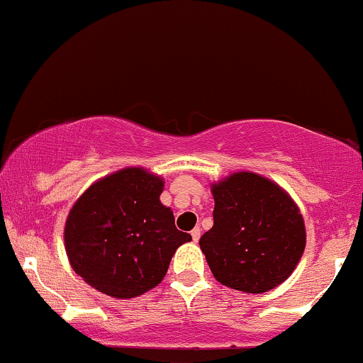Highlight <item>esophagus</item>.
Returning <instances> with one entry per match:
<instances>
[{"mask_svg": "<svg viewBox=\"0 0 363 363\" xmlns=\"http://www.w3.org/2000/svg\"><path fill=\"white\" fill-rule=\"evenodd\" d=\"M190 235H192V240H194V242H197V240L199 239H201V228H194L192 230V232H190Z\"/></svg>", "mask_w": 363, "mask_h": 363, "instance_id": "esophagus-1", "label": "esophagus"}]
</instances>
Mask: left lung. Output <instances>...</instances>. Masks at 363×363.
Masks as SVG:
<instances>
[{
  "mask_svg": "<svg viewBox=\"0 0 363 363\" xmlns=\"http://www.w3.org/2000/svg\"><path fill=\"white\" fill-rule=\"evenodd\" d=\"M213 228L199 244L214 279L252 294L282 284L305 251L298 206L274 182L247 171L213 185Z\"/></svg>",
  "mask_w": 363,
  "mask_h": 363,
  "instance_id": "obj_1",
  "label": "left lung"
}]
</instances>
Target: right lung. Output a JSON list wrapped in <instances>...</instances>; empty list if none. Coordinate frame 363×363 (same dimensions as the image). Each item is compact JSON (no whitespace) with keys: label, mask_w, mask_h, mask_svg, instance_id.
<instances>
[{"label":"right lung","mask_w":363,"mask_h":363,"mask_svg":"<svg viewBox=\"0 0 363 363\" xmlns=\"http://www.w3.org/2000/svg\"><path fill=\"white\" fill-rule=\"evenodd\" d=\"M164 183L126 167L93 183L65 221V251L74 272L112 298H135L164 279L169 261L192 237L174 227L161 204Z\"/></svg>","instance_id":"add662e5"}]
</instances>
